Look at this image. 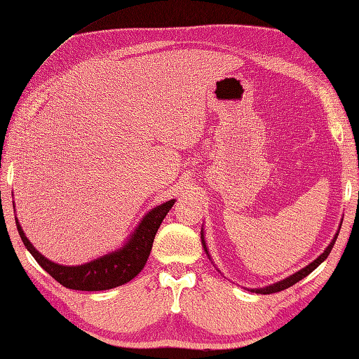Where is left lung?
Here are the masks:
<instances>
[{
    "label": "left lung",
    "mask_w": 359,
    "mask_h": 359,
    "mask_svg": "<svg viewBox=\"0 0 359 359\" xmlns=\"http://www.w3.org/2000/svg\"><path fill=\"white\" fill-rule=\"evenodd\" d=\"M341 224H342V222H341ZM339 229H341V226H339ZM339 229L336 231L333 240L330 241V245H328V246L325 248L324 252L320 254L318 259H314L311 263H309V265H306L305 268L299 269L297 273L291 274V276H288V277H285V279H282V280H279V282L271 283V285H266V287H263V288H251V290H248V288H246V290H248V291H251V292H257V294H273V292H279V291H282V290H287V288L292 287V285H294V283H297L299 280H302L304 277H306V276H309L310 273H313L314 269H316V268L320 265V263H323V262L328 257V254H330V251L333 250V245H334L336 238H338ZM201 245H203V248H204V251H206L209 260L212 262V259H210V254H209V250H208V246H206V240H204V231H203V228H201ZM212 263H214V262H212ZM218 271H220V269H218Z\"/></svg>",
    "instance_id": "obj_1"
}]
</instances>
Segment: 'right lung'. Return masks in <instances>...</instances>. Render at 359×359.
<instances>
[{
	"label": "right lung",
	"mask_w": 359,
	"mask_h": 359,
	"mask_svg": "<svg viewBox=\"0 0 359 359\" xmlns=\"http://www.w3.org/2000/svg\"><path fill=\"white\" fill-rule=\"evenodd\" d=\"M173 204L175 200H169L149 210L142 217V220L139 222L135 231L130 233L126 243L118 248V250L76 266L60 265V263L46 259L29 241L17 217L15 223L26 250L32 254L36 263L48 274L53 276L58 283H62L63 287L69 290L104 291L121 287V285L135 279L142 271L145 263H147L153 240H155L159 226L163 223L164 217L173 208ZM13 208H15V204H13Z\"/></svg>",
	"instance_id": "right-lung-1"
}]
</instances>
